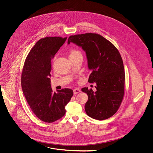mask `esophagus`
<instances>
[{
  "mask_svg": "<svg viewBox=\"0 0 153 153\" xmlns=\"http://www.w3.org/2000/svg\"><path fill=\"white\" fill-rule=\"evenodd\" d=\"M73 92H74V94H77L80 92L81 91H80V89H79V88H76V89H74L73 90Z\"/></svg>",
  "mask_w": 153,
  "mask_h": 153,
  "instance_id": "obj_1",
  "label": "esophagus"
}]
</instances>
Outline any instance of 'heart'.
I'll return each mask as SVG.
<instances>
[{"label": "heart", "instance_id": "b5f03b06", "mask_svg": "<svg viewBox=\"0 0 153 153\" xmlns=\"http://www.w3.org/2000/svg\"><path fill=\"white\" fill-rule=\"evenodd\" d=\"M82 55L81 52L80 51H79L78 49H73L72 50H71L70 51V56H77V55Z\"/></svg>", "mask_w": 153, "mask_h": 153}]
</instances>
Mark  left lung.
<instances>
[{
  "label": "left lung",
  "instance_id": "left-lung-1",
  "mask_svg": "<svg viewBox=\"0 0 153 153\" xmlns=\"http://www.w3.org/2000/svg\"><path fill=\"white\" fill-rule=\"evenodd\" d=\"M70 42L86 52L91 71L88 82L97 84L95 92L88 88L82 89L88 95L85 105L86 114L99 120L111 117L119 108L125 94V73L120 52L111 42L97 33L70 36L68 44Z\"/></svg>",
  "mask_w": 153,
  "mask_h": 153
}]
</instances>
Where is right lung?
Here are the masks:
<instances>
[{
	"instance_id": "1",
	"label": "right lung",
	"mask_w": 153,
	"mask_h": 153,
	"mask_svg": "<svg viewBox=\"0 0 153 153\" xmlns=\"http://www.w3.org/2000/svg\"><path fill=\"white\" fill-rule=\"evenodd\" d=\"M66 37H45L31 49L24 62L21 74L23 94L37 118L52 123L62 118L65 106L73 95L71 89L53 92L51 86V59L65 43Z\"/></svg>"
}]
</instances>
